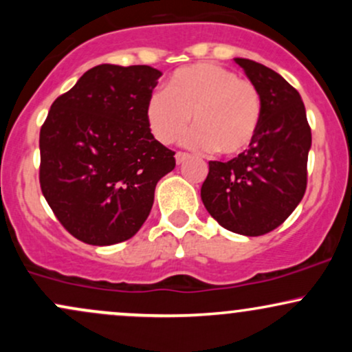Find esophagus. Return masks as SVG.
I'll return each instance as SVG.
<instances>
[{"label":"esophagus","instance_id":"obj_1","mask_svg":"<svg viewBox=\"0 0 352 352\" xmlns=\"http://www.w3.org/2000/svg\"><path fill=\"white\" fill-rule=\"evenodd\" d=\"M188 153H185V152H177L175 153V162L177 164H184L185 162V160H187L188 159Z\"/></svg>","mask_w":352,"mask_h":352}]
</instances>
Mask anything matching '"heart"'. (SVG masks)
I'll use <instances>...</instances> for the list:
<instances>
[{
	"label": "heart",
	"instance_id": "b5f03b06",
	"mask_svg": "<svg viewBox=\"0 0 352 352\" xmlns=\"http://www.w3.org/2000/svg\"><path fill=\"white\" fill-rule=\"evenodd\" d=\"M153 139L172 144L193 129L184 142L192 148L225 157L245 152L261 122V96L256 86L215 63H197L177 69L165 91H155L145 106Z\"/></svg>",
	"mask_w": 352,
	"mask_h": 352
}]
</instances>
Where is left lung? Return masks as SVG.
<instances>
[{"label": "left lung", "mask_w": 352, "mask_h": 352, "mask_svg": "<svg viewBox=\"0 0 352 352\" xmlns=\"http://www.w3.org/2000/svg\"><path fill=\"white\" fill-rule=\"evenodd\" d=\"M261 96V122L248 151L210 160L201 201L223 228L260 236L298 207L308 184L311 129L300 92L256 60L233 59Z\"/></svg>", "instance_id": "1"}]
</instances>
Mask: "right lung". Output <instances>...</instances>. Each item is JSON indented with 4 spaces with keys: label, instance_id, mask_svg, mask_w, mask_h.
Masks as SVG:
<instances>
[{
    "label": "right lung",
    "instance_id": "1",
    "mask_svg": "<svg viewBox=\"0 0 352 352\" xmlns=\"http://www.w3.org/2000/svg\"><path fill=\"white\" fill-rule=\"evenodd\" d=\"M162 72L100 64L52 102L39 132V184L72 236L107 246L147 220L175 152L148 131L145 106Z\"/></svg>",
    "mask_w": 352,
    "mask_h": 352
}]
</instances>
